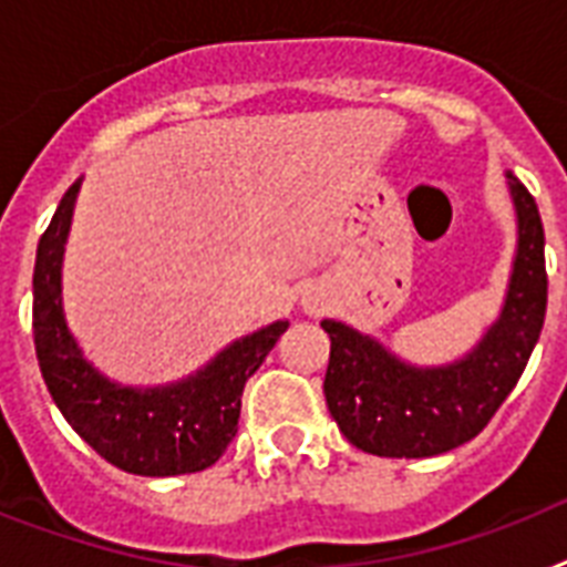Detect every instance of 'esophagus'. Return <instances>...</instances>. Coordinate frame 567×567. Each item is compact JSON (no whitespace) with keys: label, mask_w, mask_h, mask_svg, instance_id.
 I'll return each mask as SVG.
<instances>
[{"label":"esophagus","mask_w":567,"mask_h":567,"mask_svg":"<svg viewBox=\"0 0 567 567\" xmlns=\"http://www.w3.org/2000/svg\"><path fill=\"white\" fill-rule=\"evenodd\" d=\"M306 309H309L311 315H318V306H311V302H306Z\"/></svg>","instance_id":"1"}]
</instances>
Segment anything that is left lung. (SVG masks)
<instances>
[{
    "label": "left lung",
    "mask_w": 567,
    "mask_h": 567,
    "mask_svg": "<svg viewBox=\"0 0 567 567\" xmlns=\"http://www.w3.org/2000/svg\"><path fill=\"white\" fill-rule=\"evenodd\" d=\"M518 240L501 315L462 359L412 364L373 336L341 320H320L329 336L323 379L329 414L347 441L388 458H426L476 439L518 385L547 311L545 229L536 199L506 173Z\"/></svg>",
    "instance_id": "left-lung-1"
}]
</instances>
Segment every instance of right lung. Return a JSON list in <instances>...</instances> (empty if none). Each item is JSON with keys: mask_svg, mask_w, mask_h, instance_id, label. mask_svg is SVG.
Listing matches in <instances>:
<instances>
[{"mask_svg": "<svg viewBox=\"0 0 567 567\" xmlns=\"http://www.w3.org/2000/svg\"><path fill=\"white\" fill-rule=\"evenodd\" d=\"M70 185L43 231L34 261V350L49 394L66 423L120 471L179 476L212 467L238 432L240 394L261 368L288 320H276L231 341L212 362L167 385H123L93 368L66 327L61 267L75 196Z\"/></svg>", "mask_w": 567, "mask_h": 567, "instance_id": "1", "label": "right lung"}]
</instances>
